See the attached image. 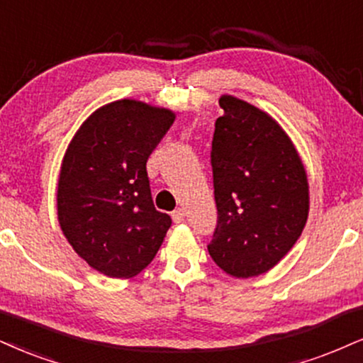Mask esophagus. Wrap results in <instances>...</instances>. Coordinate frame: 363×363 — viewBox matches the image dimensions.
I'll return each mask as SVG.
<instances>
[{
    "instance_id": "obj_1",
    "label": "esophagus",
    "mask_w": 363,
    "mask_h": 363,
    "mask_svg": "<svg viewBox=\"0 0 363 363\" xmlns=\"http://www.w3.org/2000/svg\"><path fill=\"white\" fill-rule=\"evenodd\" d=\"M172 218H173L174 223L183 222V220H185V210H183V208H177V210H174V212L172 213Z\"/></svg>"
}]
</instances>
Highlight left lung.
Wrapping results in <instances>:
<instances>
[{"mask_svg":"<svg viewBox=\"0 0 363 363\" xmlns=\"http://www.w3.org/2000/svg\"><path fill=\"white\" fill-rule=\"evenodd\" d=\"M212 140L217 229L208 254L237 279L264 274L296 244L310 212L306 169L284 129L259 107L222 96Z\"/></svg>","mask_w":363,"mask_h":363,"instance_id":"1","label":"left lung"}]
</instances>
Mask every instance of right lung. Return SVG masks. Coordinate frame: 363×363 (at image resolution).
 Returning <instances> with one entry per match:
<instances>
[{"mask_svg":"<svg viewBox=\"0 0 363 363\" xmlns=\"http://www.w3.org/2000/svg\"><path fill=\"white\" fill-rule=\"evenodd\" d=\"M174 113L134 99L109 102L84 121L62 160L57 216L92 269L128 279L153 261L172 225L151 199L146 161Z\"/></svg>","mask_w":363,"mask_h":363,"instance_id":"add662e5","label":"right lung"}]
</instances>
